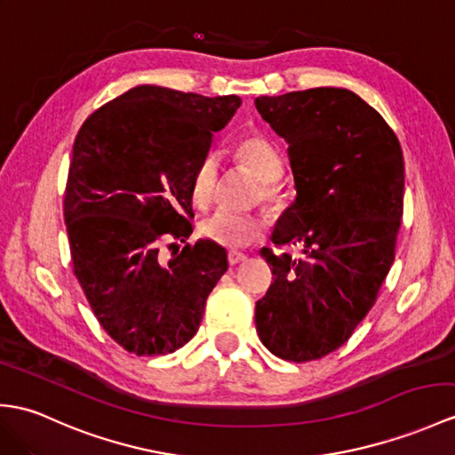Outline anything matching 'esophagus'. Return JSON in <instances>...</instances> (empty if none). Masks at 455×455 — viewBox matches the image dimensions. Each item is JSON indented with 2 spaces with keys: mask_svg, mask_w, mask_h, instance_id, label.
I'll return each mask as SVG.
<instances>
[{
  "mask_svg": "<svg viewBox=\"0 0 455 455\" xmlns=\"http://www.w3.org/2000/svg\"><path fill=\"white\" fill-rule=\"evenodd\" d=\"M244 259H246L244 253H240V251H228V263H230V266H236V263H242Z\"/></svg>",
  "mask_w": 455,
  "mask_h": 455,
  "instance_id": "34e87169",
  "label": "esophagus"
}]
</instances>
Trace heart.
Returning <instances> with one entry per match:
<instances>
[{"instance_id":"b5f03b06","label":"heart","mask_w":455,"mask_h":455,"mask_svg":"<svg viewBox=\"0 0 455 455\" xmlns=\"http://www.w3.org/2000/svg\"><path fill=\"white\" fill-rule=\"evenodd\" d=\"M236 161L261 180V197L269 204L281 199V188L277 184L283 174V161L279 151L266 137L259 133H246L235 147ZM219 184V163L215 155L199 158L189 176V197L196 207H207L213 202ZM266 230V225L258 215L235 213L228 209H219L207 217L202 225V235L219 246L242 248L251 244Z\"/></svg>"}]
</instances>
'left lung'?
I'll use <instances>...</instances> for the list:
<instances>
[{
	"label": "left lung",
	"instance_id": "1",
	"mask_svg": "<svg viewBox=\"0 0 455 455\" xmlns=\"http://www.w3.org/2000/svg\"><path fill=\"white\" fill-rule=\"evenodd\" d=\"M256 108L287 140L297 184L273 244L304 248L299 261L261 250L275 279L256 304V330L283 361H318L348 341L392 267L403 151L382 116L347 89L259 97Z\"/></svg>",
	"mask_w": 455,
	"mask_h": 455
}]
</instances>
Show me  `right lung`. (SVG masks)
<instances>
[{"instance_id": "add662e5", "label": "right lung", "mask_w": 455, "mask_h": 455, "mask_svg": "<svg viewBox=\"0 0 455 455\" xmlns=\"http://www.w3.org/2000/svg\"><path fill=\"white\" fill-rule=\"evenodd\" d=\"M238 107L235 94L141 84L94 110L76 137L63 194L73 275L128 353L184 347L225 275L227 251L215 242L172 250L168 261L161 248L192 235L189 176Z\"/></svg>"}]
</instances>
